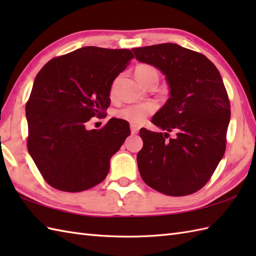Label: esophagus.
<instances>
[{
  "instance_id": "1",
  "label": "esophagus",
  "mask_w": 256,
  "mask_h": 256,
  "mask_svg": "<svg viewBox=\"0 0 256 256\" xmlns=\"http://www.w3.org/2000/svg\"><path fill=\"white\" fill-rule=\"evenodd\" d=\"M138 131H140L138 126H136V125H134V124H131V132H132V134H138Z\"/></svg>"
}]
</instances>
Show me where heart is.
<instances>
[{
    "instance_id": "b5f03b06",
    "label": "heart",
    "mask_w": 256,
    "mask_h": 256,
    "mask_svg": "<svg viewBox=\"0 0 256 256\" xmlns=\"http://www.w3.org/2000/svg\"><path fill=\"white\" fill-rule=\"evenodd\" d=\"M135 76L140 84L148 86L152 84H157L160 80V72L150 64H140L135 69ZM155 111L153 103H140V104L125 106L116 111V116L132 124H140L144 120Z\"/></svg>"
}]
</instances>
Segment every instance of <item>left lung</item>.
Returning a JSON list of instances; mask_svg holds the SVG:
<instances>
[{"mask_svg":"<svg viewBox=\"0 0 256 256\" xmlns=\"http://www.w3.org/2000/svg\"><path fill=\"white\" fill-rule=\"evenodd\" d=\"M135 58L165 74L170 99L152 118L168 133L140 128L138 166L143 180L162 194L180 197L208 182L226 150L230 102L219 70L204 55L165 42L133 48Z\"/></svg>","mask_w":256,"mask_h":256,"instance_id":"obj_1","label":"left lung"}]
</instances>
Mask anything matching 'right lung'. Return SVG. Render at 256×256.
Listing matches in <instances>:
<instances>
[{"label": "right lung", "instance_id": "1", "mask_svg": "<svg viewBox=\"0 0 256 256\" xmlns=\"http://www.w3.org/2000/svg\"><path fill=\"white\" fill-rule=\"evenodd\" d=\"M133 57L128 50L86 46L52 59L37 74L26 103L27 148L52 187L79 192L104 180L130 125L114 118L100 130L86 124L104 114L113 81Z\"/></svg>", "mask_w": 256, "mask_h": 256}]
</instances>
